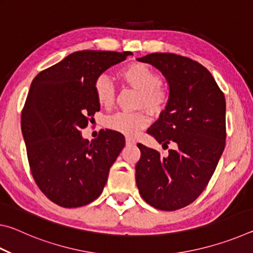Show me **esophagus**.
Segmentation results:
<instances>
[{
  "label": "esophagus",
  "instance_id": "34e87169",
  "mask_svg": "<svg viewBox=\"0 0 253 253\" xmlns=\"http://www.w3.org/2000/svg\"><path fill=\"white\" fill-rule=\"evenodd\" d=\"M136 144V140L131 137H126V145H134Z\"/></svg>",
  "mask_w": 253,
  "mask_h": 253
}]
</instances>
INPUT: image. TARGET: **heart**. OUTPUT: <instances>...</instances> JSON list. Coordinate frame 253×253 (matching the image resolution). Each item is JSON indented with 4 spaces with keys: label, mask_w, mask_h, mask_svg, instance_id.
<instances>
[{
    "label": "heart",
    "mask_w": 253,
    "mask_h": 253,
    "mask_svg": "<svg viewBox=\"0 0 253 253\" xmlns=\"http://www.w3.org/2000/svg\"><path fill=\"white\" fill-rule=\"evenodd\" d=\"M126 84L139 91L137 106L147 108L154 114H160L169 102V91L161 83V77L145 63H131L121 72ZM98 104L110 108L116 99V90L111 80L106 75L98 77L93 84ZM149 124V117L143 111L118 113L107 118L106 126L111 130L128 137H135Z\"/></svg>",
    "instance_id": "1"
}]
</instances>
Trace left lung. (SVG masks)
I'll use <instances>...</instances> for the list:
<instances>
[{
  "instance_id": "1",
  "label": "left lung",
  "mask_w": 253,
  "mask_h": 253,
  "mask_svg": "<svg viewBox=\"0 0 253 253\" xmlns=\"http://www.w3.org/2000/svg\"><path fill=\"white\" fill-rule=\"evenodd\" d=\"M160 70L168 80L169 98L147 132L163 147V157L137 144L136 184L145 202L175 211L199 198L211 179L225 146V98L207 68L174 53H151L137 59Z\"/></svg>"
}]
</instances>
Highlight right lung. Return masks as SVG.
<instances>
[{"mask_svg":"<svg viewBox=\"0 0 253 253\" xmlns=\"http://www.w3.org/2000/svg\"><path fill=\"white\" fill-rule=\"evenodd\" d=\"M130 54L77 51L32 81L21 115L29 165L42 193L60 207L79 208L95 201L125 146L121 132L102 129L89 142L81 129L100 110L96 79Z\"/></svg>","mask_w":253,"mask_h":253,"instance_id":"1","label":"right lung"}]
</instances>
